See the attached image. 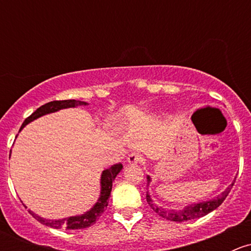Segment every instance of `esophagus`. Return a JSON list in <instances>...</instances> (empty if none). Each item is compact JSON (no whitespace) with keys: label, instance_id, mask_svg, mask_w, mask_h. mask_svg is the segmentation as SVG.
<instances>
[{"label":"esophagus","instance_id":"34e87169","mask_svg":"<svg viewBox=\"0 0 251 251\" xmlns=\"http://www.w3.org/2000/svg\"><path fill=\"white\" fill-rule=\"evenodd\" d=\"M143 161V158L140 153H136V151H132L131 154H128L127 156V163L128 164H141Z\"/></svg>","mask_w":251,"mask_h":251}]
</instances>
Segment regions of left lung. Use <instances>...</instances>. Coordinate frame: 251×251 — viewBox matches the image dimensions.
<instances>
[{"mask_svg":"<svg viewBox=\"0 0 251 251\" xmlns=\"http://www.w3.org/2000/svg\"><path fill=\"white\" fill-rule=\"evenodd\" d=\"M151 176H147L148 186L149 183H151ZM234 182H232V184H229V186L227 187V188L225 189L220 196H217L216 198L207 201H201V203H198V204H189L187 205V206H184L183 209H179V210H173V209L169 210L163 206H159L158 204L154 203V201L151 199V197L149 196L148 192H147V203L149 204V206H151V209H153V211L156 212L159 216L164 217V219L166 220H170V221L183 222V221H188V220L199 219V217H203L205 215L209 214V212L214 211L215 209H217L220 205L224 203L226 197L228 196V193L231 192Z\"/></svg>","mask_w":251,"mask_h":251,"instance_id":"obj_1","label":"left lung"}]
</instances>
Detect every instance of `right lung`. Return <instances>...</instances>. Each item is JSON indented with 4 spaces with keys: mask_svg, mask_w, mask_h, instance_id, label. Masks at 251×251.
<instances>
[{
    "mask_svg": "<svg viewBox=\"0 0 251 251\" xmlns=\"http://www.w3.org/2000/svg\"><path fill=\"white\" fill-rule=\"evenodd\" d=\"M88 103L81 102V100H53V102L46 103V104L41 105L40 108H37L31 115L27 119H25V121L23 123L22 127L19 131H22L25 126L29 123L34 121L35 119L40 118V116H44L46 114L55 113V111L60 109H67V108H75L78 105H87ZM123 165L120 163L115 164V165L110 166L109 169L104 170L100 175V196L98 198L97 203L93 205L88 211L83 212L82 215H76V216H70L65 217V219H59V220H47L44 217L39 216V215L34 214L31 210H29L30 214L32 215L34 219H36L40 224L45 225V226L52 227L55 229H81V228H87V227L92 226L96 221L100 217V215L104 212L105 207L108 206V199L110 197L111 187H113V182L115 179L116 175L121 171ZM26 207V206H25Z\"/></svg>",
    "mask_w": 251,
    "mask_h": 251,
    "instance_id": "1",
    "label": "right lung"
}]
</instances>
